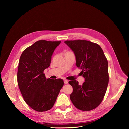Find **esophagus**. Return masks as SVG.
<instances>
[{"instance_id": "1", "label": "esophagus", "mask_w": 129, "mask_h": 129, "mask_svg": "<svg viewBox=\"0 0 129 129\" xmlns=\"http://www.w3.org/2000/svg\"><path fill=\"white\" fill-rule=\"evenodd\" d=\"M64 83L65 84L68 83V80H64Z\"/></svg>"}]
</instances>
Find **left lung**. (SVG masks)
Wrapping results in <instances>:
<instances>
[{
	"mask_svg": "<svg viewBox=\"0 0 129 129\" xmlns=\"http://www.w3.org/2000/svg\"><path fill=\"white\" fill-rule=\"evenodd\" d=\"M76 57V65L85 79L82 85L69 81L73 91L70 99L77 109L90 111L102 102L109 82L108 63L102 49L97 44L83 40L64 41Z\"/></svg>",
	"mask_w": 129,
	"mask_h": 129,
	"instance_id": "obj_1",
	"label": "left lung"
}]
</instances>
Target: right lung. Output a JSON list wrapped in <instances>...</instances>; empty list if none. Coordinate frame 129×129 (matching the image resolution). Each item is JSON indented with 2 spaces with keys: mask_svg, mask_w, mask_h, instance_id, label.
Wrapping results in <instances>:
<instances>
[{
  "mask_svg": "<svg viewBox=\"0 0 129 129\" xmlns=\"http://www.w3.org/2000/svg\"><path fill=\"white\" fill-rule=\"evenodd\" d=\"M61 41H38L25 49L19 60L17 80L25 102L33 110L43 112L53 107L64 84L62 79H46L54 50Z\"/></svg>",
  "mask_w": 129,
  "mask_h": 129,
  "instance_id": "1",
  "label": "right lung"
}]
</instances>
